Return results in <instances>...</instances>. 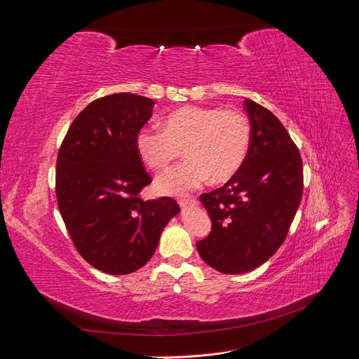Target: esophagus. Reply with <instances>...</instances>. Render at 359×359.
I'll return each instance as SVG.
<instances>
[{
  "label": "esophagus",
  "instance_id": "34e87169",
  "mask_svg": "<svg viewBox=\"0 0 359 359\" xmlns=\"http://www.w3.org/2000/svg\"><path fill=\"white\" fill-rule=\"evenodd\" d=\"M178 203H180L181 208L184 210V208H189V206H196L199 202L196 199H186V201H180Z\"/></svg>",
  "mask_w": 359,
  "mask_h": 359
}]
</instances>
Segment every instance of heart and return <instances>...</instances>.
I'll list each match as a JSON object with an SVG mask.
<instances>
[{"instance_id": "heart-1", "label": "heart", "mask_w": 359, "mask_h": 359, "mask_svg": "<svg viewBox=\"0 0 359 359\" xmlns=\"http://www.w3.org/2000/svg\"><path fill=\"white\" fill-rule=\"evenodd\" d=\"M252 127L236 109L186 106L169 114L163 127L140 128L135 145L147 166L163 169L186 154L189 158L157 178L161 194L182 196L208 181L223 182L241 169L247 158Z\"/></svg>"}]
</instances>
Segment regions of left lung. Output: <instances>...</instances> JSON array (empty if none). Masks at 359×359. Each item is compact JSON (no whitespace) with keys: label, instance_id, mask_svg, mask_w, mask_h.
Returning a JSON list of instances; mask_svg holds the SVG:
<instances>
[{"label":"left lung","instance_id":"8db88e82","mask_svg":"<svg viewBox=\"0 0 359 359\" xmlns=\"http://www.w3.org/2000/svg\"><path fill=\"white\" fill-rule=\"evenodd\" d=\"M252 142L241 169L223 187L201 194L212 223L196 243L206 264L243 274L265 264L286 240L302 198V160L278 118L245 99Z\"/></svg>","mask_w":359,"mask_h":359}]
</instances>
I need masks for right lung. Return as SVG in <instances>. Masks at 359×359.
Instances as JSON below:
<instances>
[{
    "mask_svg": "<svg viewBox=\"0 0 359 359\" xmlns=\"http://www.w3.org/2000/svg\"><path fill=\"white\" fill-rule=\"evenodd\" d=\"M154 104L130 93L97 99L74 118L58 151L61 217L79 255L106 274L142 268L165 226L180 212L172 198H139L151 178L135 139Z\"/></svg>",
    "mask_w": 359,
    "mask_h": 359,
    "instance_id": "1",
    "label": "right lung"
}]
</instances>
